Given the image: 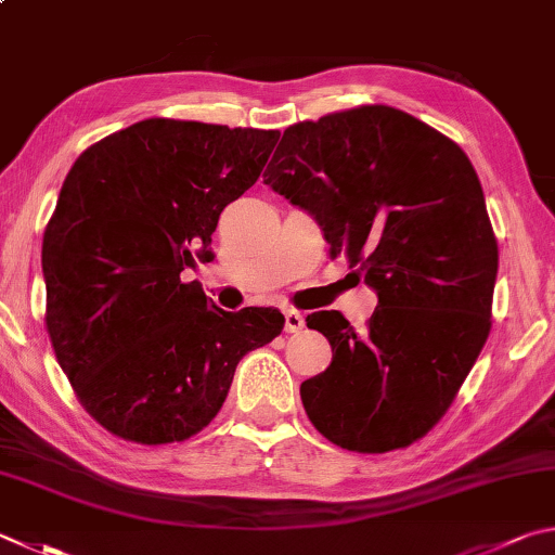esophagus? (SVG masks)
<instances>
[{
  "mask_svg": "<svg viewBox=\"0 0 555 555\" xmlns=\"http://www.w3.org/2000/svg\"><path fill=\"white\" fill-rule=\"evenodd\" d=\"M284 327H286V332L304 330V327H306V318L300 315L298 310H286V312H284Z\"/></svg>",
  "mask_w": 555,
  "mask_h": 555,
  "instance_id": "esophagus-1",
  "label": "esophagus"
}]
</instances>
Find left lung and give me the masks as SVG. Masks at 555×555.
<instances>
[{"instance_id":"1","label":"left lung","mask_w":555,"mask_h":555,"mask_svg":"<svg viewBox=\"0 0 555 555\" xmlns=\"http://www.w3.org/2000/svg\"><path fill=\"white\" fill-rule=\"evenodd\" d=\"M264 184L308 210L378 306L357 332L337 310L308 315L332 364L300 383L320 435L349 451L408 447L437 425L490 332L498 243L466 153L392 106L304 120Z\"/></svg>"}]
</instances>
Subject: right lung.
<instances>
[{"instance_id": "1", "label": "right lung", "mask_w": 555, "mask_h": 555, "mask_svg": "<svg viewBox=\"0 0 555 555\" xmlns=\"http://www.w3.org/2000/svg\"><path fill=\"white\" fill-rule=\"evenodd\" d=\"M279 130L147 118L87 147L43 235L46 325L99 425L184 441L223 408L247 351L284 330L271 308L225 312L181 281L228 204L259 179Z\"/></svg>"}]
</instances>
